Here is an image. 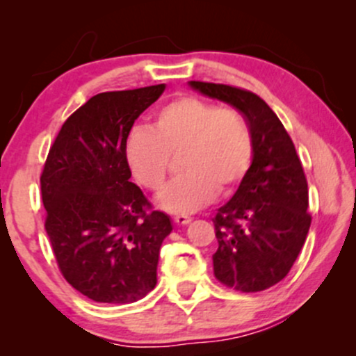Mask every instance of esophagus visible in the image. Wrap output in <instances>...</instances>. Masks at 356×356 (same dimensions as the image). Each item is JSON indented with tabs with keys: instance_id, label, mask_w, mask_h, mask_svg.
Segmentation results:
<instances>
[{
	"instance_id": "esophagus-1",
	"label": "esophagus",
	"mask_w": 356,
	"mask_h": 356,
	"mask_svg": "<svg viewBox=\"0 0 356 356\" xmlns=\"http://www.w3.org/2000/svg\"><path fill=\"white\" fill-rule=\"evenodd\" d=\"M191 220L192 219L189 218V216H175L174 218V222L179 224V226H186V224H189Z\"/></svg>"
}]
</instances>
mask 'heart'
Listing matches in <instances>:
<instances>
[{"instance_id": "1", "label": "heart", "mask_w": 356, "mask_h": 356, "mask_svg": "<svg viewBox=\"0 0 356 356\" xmlns=\"http://www.w3.org/2000/svg\"><path fill=\"white\" fill-rule=\"evenodd\" d=\"M179 159L182 177L157 195V206L170 214H191L216 195L227 194L243 181L252 157L248 124L236 108L182 95L157 110L152 129L136 127L125 142V159L140 186L157 191Z\"/></svg>"}]
</instances>
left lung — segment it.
Returning a JSON list of instances; mask_svg holds the SVG:
<instances>
[{
  "label": "left lung",
  "mask_w": 356,
  "mask_h": 356,
  "mask_svg": "<svg viewBox=\"0 0 356 356\" xmlns=\"http://www.w3.org/2000/svg\"><path fill=\"white\" fill-rule=\"evenodd\" d=\"M202 95L229 104L246 118L252 161L234 195L212 219L218 251L214 275L236 291L271 288L288 275L308 236V182L295 144L277 115L256 93L189 81Z\"/></svg>",
  "instance_id": "obj_1"
}]
</instances>
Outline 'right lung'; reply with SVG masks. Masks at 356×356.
I'll return each instance as SVG.
<instances>
[{
  "label": "right lung",
  "instance_id": "right-lung-1",
  "mask_svg": "<svg viewBox=\"0 0 356 356\" xmlns=\"http://www.w3.org/2000/svg\"><path fill=\"white\" fill-rule=\"evenodd\" d=\"M165 85L105 92L67 118L44 162V229L61 275L97 303L127 305L157 284L170 218L130 182L125 142Z\"/></svg>",
  "mask_w": 356,
  "mask_h": 356
}]
</instances>
